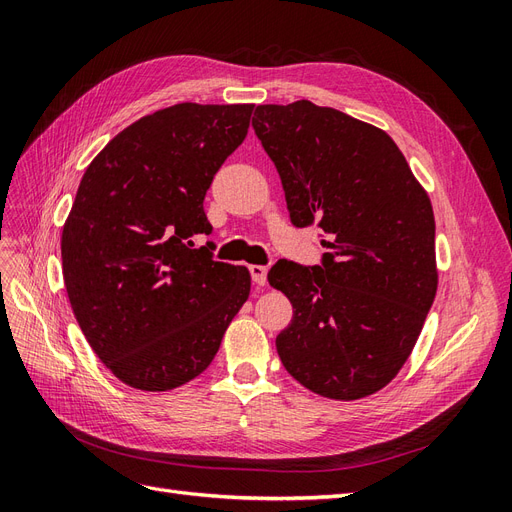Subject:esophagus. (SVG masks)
Returning a JSON list of instances; mask_svg holds the SVG:
<instances>
[{"label":"esophagus","instance_id":"obj_1","mask_svg":"<svg viewBox=\"0 0 512 512\" xmlns=\"http://www.w3.org/2000/svg\"><path fill=\"white\" fill-rule=\"evenodd\" d=\"M267 273H269V269L265 265H250V275H252V282L256 286L267 284Z\"/></svg>","mask_w":512,"mask_h":512}]
</instances>
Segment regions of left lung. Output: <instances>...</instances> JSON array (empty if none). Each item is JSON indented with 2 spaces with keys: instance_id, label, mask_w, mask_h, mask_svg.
Segmentation results:
<instances>
[{
  "instance_id": "8db88e82",
  "label": "left lung",
  "mask_w": 512,
  "mask_h": 512,
  "mask_svg": "<svg viewBox=\"0 0 512 512\" xmlns=\"http://www.w3.org/2000/svg\"><path fill=\"white\" fill-rule=\"evenodd\" d=\"M252 126L292 224L329 235L322 267L280 260L267 275L292 303L277 354L316 395H374L408 361L436 299L431 200L389 134L335 108L260 104Z\"/></svg>"
}]
</instances>
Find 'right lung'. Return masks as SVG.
<instances>
[{
  "mask_svg": "<svg viewBox=\"0 0 512 512\" xmlns=\"http://www.w3.org/2000/svg\"><path fill=\"white\" fill-rule=\"evenodd\" d=\"M254 104L181 102L121 130L91 160L61 230L76 322L138 391H173L211 365L250 297L245 267L213 260L203 200L250 128Z\"/></svg>",
  "mask_w": 512,
  "mask_h": 512,
  "instance_id": "right-lung-1",
  "label": "right lung"
}]
</instances>
